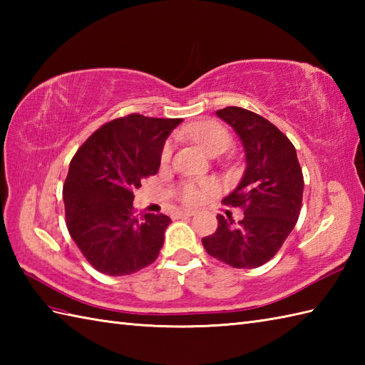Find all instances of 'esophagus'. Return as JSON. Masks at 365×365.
Here are the masks:
<instances>
[{
	"mask_svg": "<svg viewBox=\"0 0 365 365\" xmlns=\"http://www.w3.org/2000/svg\"><path fill=\"white\" fill-rule=\"evenodd\" d=\"M178 216H192V212L191 210H182V212H178Z\"/></svg>",
	"mask_w": 365,
	"mask_h": 365,
	"instance_id": "obj_1",
	"label": "esophagus"
}]
</instances>
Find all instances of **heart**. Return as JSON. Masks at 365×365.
Masks as SVG:
<instances>
[{
    "label": "heart",
    "mask_w": 365,
    "mask_h": 365,
    "mask_svg": "<svg viewBox=\"0 0 365 365\" xmlns=\"http://www.w3.org/2000/svg\"><path fill=\"white\" fill-rule=\"evenodd\" d=\"M187 135L196 141L202 149L210 155L222 153L230 145V135L221 123L215 120H202L187 128ZM173 155V144L166 143L161 149V161L168 163ZM210 187H199L195 183H187L180 188V197L185 204L197 205L204 200L205 192Z\"/></svg>",
    "instance_id": "obj_1"
}]
</instances>
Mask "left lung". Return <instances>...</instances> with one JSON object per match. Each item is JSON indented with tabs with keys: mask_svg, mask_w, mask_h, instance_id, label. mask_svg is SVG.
Here are the masks:
<instances>
[{
	"mask_svg": "<svg viewBox=\"0 0 365 365\" xmlns=\"http://www.w3.org/2000/svg\"><path fill=\"white\" fill-rule=\"evenodd\" d=\"M245 147L246 170L238 187L222 199L243 208L235 222L218 215V229L202 238L207 254L234 268H257L276 255L298 221L304 178L294 145L262 115L240 106L216 111Z\"/></svg>",
	"mask_w": 365,
	"mask_h": 365,
	"instance_id": "8db88e82",
	"label": "left lung"
}]
</instances>
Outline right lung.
Here are the masks:
<instances>
[{
  "instance_id": "add662e5",
  "label": "right lung",
  "mask_w": 365,
  "mask_h": 365,
  "mask_svg": "<svg viewBox=\"0 0 365 365\" xmlns=\"http://www.w3.org/2000/svg\"><path fill=\"white\" fill-rule=\"evenodd\" d=\"M180 122L128 114L106 122L73 155L63 187L66 224L100 273L133 274L157 260L170 218L136 213L133 191L158 173L163 145Z\"/></svg>"
}]
</instances>
